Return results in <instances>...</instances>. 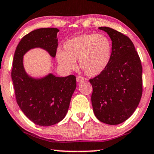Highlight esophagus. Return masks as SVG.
I'll list each match as a JSON object with an SVG mask.
<instances>
[{
	"instance_id": "esophagus-1",
	"label": "esophagus",
	"mask_w": 154,
	"mask_h": 154,
	"mask_svg": "<svg viewBox=\"0 0 154 154\" xmlns=\"http://www.w3.org/2000/svg\"><path fill=\"white\" fill-rule=\"evenodd\" d=\"M76 81L78 82H82L84 81V78L81 76V75H78L76 77Z\"/></svg>"
}]
</instances>
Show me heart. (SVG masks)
<instances>
[{"label":"heart","mask_w":154,"mask_h":154,"mask_svg":"<svg viewBox=\"0 0 154 154\" xmlns=\"http://www.w3.org/2000/svg\"><path fill=\"white\" fill-rule=\"evenodd\" d=\"M64 51L57 52V62L66 70L74 69L79 60L81 70L89 76H96L106 69L110 61L112 44L103 34H82L67 40Z\"/></svg>","instance_id":"heart-1"}]
</instances>
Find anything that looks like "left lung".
<instances>
[{
  "mask_svg": "<svg viewBox=\"0 0 154 154\" xmlns=\"http://www.w3.org/2000/svg\"><path fill=\"white\" fill-rule=\"evenodd\" d=\"M99 29L112 40L110 61L103 72L90 80L94 113L100 122L117 125L136 110L142 94V67L134 44L126 35L108 27Z\"/></svg>",
  "mask_w": 154,
  "mask_h": 154,
  "instance_id": "obj_1",
  "label": "left lung"
}]
</instances>
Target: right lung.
Wrapping results in <instances>:
<instances>
[{
    "instance_id": "right-lung-1",
    "label": "right lung",
    "mask_w": 154,
    "mask_h": 154,
    "mask_svg": "<svg viewBox=\"0 0 154 154\" xmlns=\"http://www.w3.org/2000/svg\"><path fill=\"white\" fill-rule=\"evenodd\" d=\"M56 28H39L25 35L17 46L12 69V80L19 108L29 119L41 126L58 123L65 117L76 88L73 75L56 77L52 73L34 79L23 67V55L29 50L41 48L55 57L57 48Z\"/></svg>"
}]
</instances>
